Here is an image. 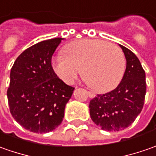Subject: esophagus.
I'll return each mask as SVG.
<instances>
[{
  "instance_id": "obj_1",
  "label": "esophagus",
  "mask_w": 156,
  "mask_h": 156,
  "mask_svg": "<svg viewBox=\"0 0 156 156\" xmlns=\"http://www.w3.org/2000/svg\"><path fill=\"white\" fill-rule=\"evenodd\" d=\"M87 94H88V96H89L90 98H94L95 97L94 94V93H92V92H89V91L87 92Z\"/></svg>"
}]
</instances>
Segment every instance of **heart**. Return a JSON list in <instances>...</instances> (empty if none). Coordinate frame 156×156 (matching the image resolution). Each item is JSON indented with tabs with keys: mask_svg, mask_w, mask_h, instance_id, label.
<instances>
[{
	"mask_svg": "<svg viewBox=\"0 0 156 156\" xmlns=\"http://www.w3.org/2000/svg\"><path fill=\"white\" fill-rule=\"evenodd\" d=\"M63 54L51 59V67L66 84L74 83L81 69V76L92 89L106 93L114 89L124 76V52L113 44L84 38L67 44Z\"/></svg>",
	"mask_w": 156,
	"mask_h": 156,
	"instance_id": "b5f03b06",
	"label": "heart"
}]
</instances>
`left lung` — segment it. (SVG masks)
<instances>
[{
  "mask_svg": "<svg viewBox=\"0 0 156 156\" xmlns=\"http://www.w3.org/2000/svg\"><path fill=\"white\" fill-rule=\"evenodd\" d=\"M126 58V69L119 86L105 94H97L89 103L90 117L107 131L129 127L142 112L146 94L145 71L134 53L119 44Z\"/></svg>",
  "mask_w": 156,
  "mask_h": 156,
  "instance_id": "obj_1",
  "label": "left lung"
}]
</instances>
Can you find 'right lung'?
<instances>
[{
    "instance_id": "obj_1",
    "label": "right lung",
    "mask_w": 156,
    "mask_h": 156,
    "mask_svg": "<svg viewBox=\"0 0 156 156\" xmlns=\"http://www.w3.org/2000/svg\"><path fill=\"white\" fill-rule=\"evenodd\" d=\"M61 37L39 42L22 52L10 72L7 95L12 118L27 130L47 133L61 124L75 87L65 84L51 67Z\"/></svg>"
}]
</instances>
